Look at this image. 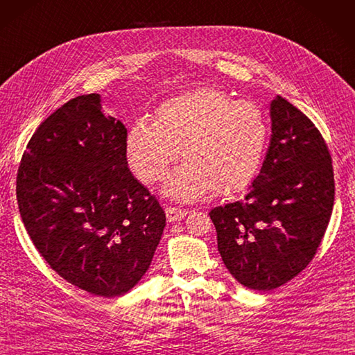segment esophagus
I'll return each mask as SVG.
<instances>
[{
  "mask_svg": "<svg viewBox=\"0 0 355 355\" xmlns=\"http://www.w3.org/2000/svg\"><path fill=\"white\" fill-rule=\"evenodd\" d=\"M189 213V210L186 208H178V207H168L166 208V219L168 222H175V220H181L183 217Z\"/></svg>",
  "mask_w": 355,
  "mask_h": 355,
  "instance_id": "obj_1",
  "label": "esophagus"
}]
</instances>
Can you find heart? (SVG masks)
I'll return each instance as SVG.
<instances>
[{"mask_svg": "<svg viewBox=\"0 0 355 355\" xmlns=\"http://www.w3.org/2000/svg\"><path fill=\"white\" fill-rule=\"evenodd\" d=\"M267 141V118L258 105L202 88L162 103L153 123H135L125 156L135 175L153 184L181 153L186 163L168 178L165 192L193 201L211 189L216 195L246 189L262 166Z\"/></svg>", "mask_w": 355, "mask_h": 355, "instance_id": "obj_1", "label": "heart"}]
</instances>
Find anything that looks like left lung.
<instances>
[{"mask_svg":"<svg viewBox=\"0 0 355 355\" xmlns=\"http://www.w3.org/2000/svg\"><path fill=\"white\" fill-rule=\"evenodd\" d=\"M270 114V147L248 195L208 213L226 268L258 291L282 286L309 266L334 204L331 156L321 132L280 96Z\"/></svg>","mask_w":355,"mask_h":355,"instance_id":"left-lung-1","label":"left lung"}]
</instances>
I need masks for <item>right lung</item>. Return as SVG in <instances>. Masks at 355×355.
Returning <instances> with one entry per match:
<instances>
[{
	"label": "right lung",
	"instance_id": "right-lung-1",
	"mask_svg": "<svg viewBox=\"0 0 355 355\" xmlns=\"http://www.w3.org/2000/svg\"><path fill=\"white\" fill-rule=\"evenodd\" d=\"M125 141L98 94L78 96L37 127L16 177L35 249L69 284L102 297L138 284L166 225L157 198L127 166Z\"/></svg>",
	"mask_w": 355,
	"mask_h": 355
}]
</instances>
